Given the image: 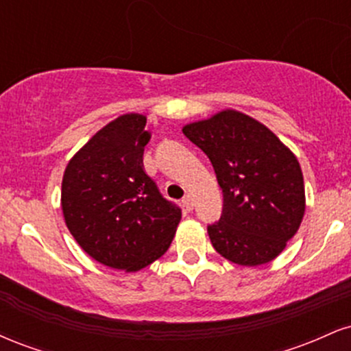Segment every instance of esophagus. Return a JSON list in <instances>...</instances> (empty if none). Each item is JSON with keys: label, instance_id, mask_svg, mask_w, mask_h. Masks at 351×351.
<instances>
[{"label": "esophagus", "instance_id": "1", "mask_svg": "<svg viewBox=\"0 0 351 351\" xmlns=\"http://www.w3.org/2000/svg\"><path fill=\"white\" fill-rule=\"evenodd\" d=\"M183 206L186 208V211H191V209H193V198L189 195H186L183 198Z\"/></svg>", "mask_w": 351, "mask_h": 351}]
</instances>
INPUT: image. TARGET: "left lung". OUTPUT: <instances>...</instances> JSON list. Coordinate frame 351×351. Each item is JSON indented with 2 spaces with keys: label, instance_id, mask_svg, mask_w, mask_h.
<instances>
[{
  "label": "left lung",
  "instance_id": "8db88e82",
  "mask_svg": "<svg viewBox=\"0 0 351 351\" xmlns=\"http://www.w3.org/2000/svg\"><path fill=\"white\" fill-rule=\"evenodd\" d=\"M183 134L206 153L223 189V215L208 226L213 247L245 267L271 263L304 219L297 156L264 123L234 108L186 123Z\"/></svg>",
  "mask_w": 351,
  "mask_h": 351
}]
</instances>
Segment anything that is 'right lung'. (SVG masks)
<instances>
[{"label": "right lung", "mask_w": 351, "mask_h": 351, "mask_svg": "<svg viewBox=\"0 0 351 351\" xmlns=\"http://www.w3.org/2000/svg\"><path fill=\"white\" fill-rule=\"evenodd\" d=\"M147 117L123 114L92 136L67 163L60 189L66 226L92 259L136 272L163 256L181 209L145 173L152 134Z\"/></svg>", "instance_id": "add662e5"}]
</instances>
